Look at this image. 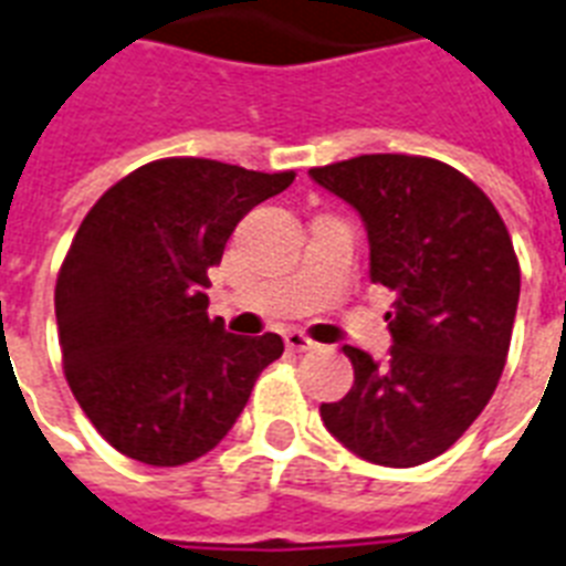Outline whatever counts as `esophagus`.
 I'll return each mask as SVG.
<instances>
[{"label": "esophagus", "instance_id": "esophagus-1", "mask_svg": "<svg viewBox=\"0 0 566 566\" xmlns=\"http://www.w3.org/2000/svg\"><path fill=\"white\" fill-rule=\"evenodd\" d=\"M284 346L291 348V352H311V348H316V343L307 334H302V331H287L284 334Z\"/></svg>", "mask_w": 566, "mask_h": 566}]
</instances>
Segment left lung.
<instances>
[{
	"label": "left lung",
	"instance_id": "8db88e82",
	"mask_svg": "<svg viewBox=\"0 0 566 566\" xmlns=\"http://www.w3.org/2000/svg\"><path fill=\"white\" fill-rule=\"evenodd\" d=\"M311 179L357 209L371 282L395 296L389 360L343 348L355 387L319 416L366 462H430L474 424L506 366L521 298L506 223L480 186L427 156L366 154Z\"/></svg>",
	"mask_w": 566,
	"mask_h": 566
}]
</instances>
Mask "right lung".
<instances>
[{"label":"right lung","instance_id":"add662e5","mask_svg":"<svg viewBox=\"0 0 566 566\" xmlns=\"http://www.w3.org/2000/svg\"><path fill=\"white\" fill-rule=\"evenodd\" d=\"M218 159L171 156L107 188L54 287L72 395L118 453L156 468L195 462L232 430L279 334L238 337L209 319V268L238 220L291 186Z\"/></svg>","mask_w":566,"mask_h":566}]
</instances>
